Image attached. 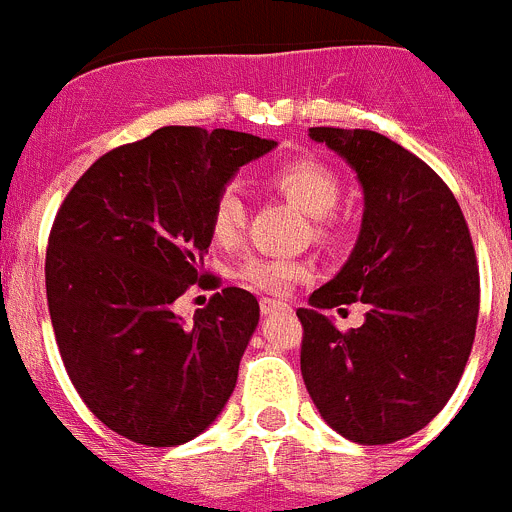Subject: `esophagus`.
Segmentation results:
<instances>
[{
  "label": "esophagus",
  "instance_id": "1",
  "mask_svg": "<svg viewBox=\"0 0 512 512\" xmlns=\"http://www.w3.org/2000/svg\"><path fill=\"white\" fill-rule=\"evenodd\" d=\"M283 308H288V303L276 301V298H261V313H263V316H271V313L283 311Z\"/></svg>",
  "mask_w": 512,
  "mask_h": 512
}]
</instances>
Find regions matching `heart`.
Listing matches in <instances>:
<instances>
[{"label":"heart","mask_w":512,"mask_h":512,"mask_svg":"<svg viewBox=\"0 0 512 512\" xmlns=\"http://www.w3.org/2000/svg\"><path fill=\"white\" fill-rule=\"evenodd\" d=\"M268 184L286 196L291 204L316 219V234L331 231V211L341 199V179L336 171L316 159H293L268 174ZM246 226V204L236 189H224L211 204L209 231L219 246H234ZM236 278L263 293H283L293 281L308 273V266L296 258L246 256L236 266Z\"/></svg>","instance_id":"1"}]
</instances>
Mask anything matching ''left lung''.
I'll return each instance as SVG.
<instances>
[{
    "mask_svg": "<svg viewBox=\"0 0 512 512\" xmlns=\"http://www.w3.org/2000/svg\"><path fill=\"white\" fill-rule=\"evenodd\" d=\"M308 136L351 164L366 209L346 266L296 311L303 383L343 438L396 443L443 411L465 371L480 306L473 239L453 191L401 144L368 129ZM356 300L361 329L343 334L322 316Z\"/></svg>",
    "mask_w": 512,
    "mask_h": 512,
    "instance_id": "left-lung-1",
    "label": "left lung"
}]
</instances>
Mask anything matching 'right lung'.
Returning <instances> with one entry per match:
<instances>
[{"mask_svg": "<svg viewBox=\"0 0 512 512\" xmlns=\"http://www.w3.org/2000/svg\"><path fill=\"white\" fill-rule=\"evenodd\" d=\"M276 146L229 129L164 126L96 159L59 206L47 301L64 368L114 433L171 448L224 411L258 301L221 288L184 323L174 301L204 273L209 214L236 171Z\"/></svg>", "mask_w": 512, "mask_h": 512, "instance_id": "obj_1", "label": "right lung"}]
</instances>
